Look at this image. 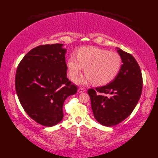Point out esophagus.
Wrapping results in <instances>:
<instances>
[{
	"mask_svg": "<svg viewBox=\"0 0 158 158\" xmlns=\"http://www.w3.org/2000/svg\"><path fill=\"white\" fill-rule=\"evenodd\" d=\"M85 92V89H83V88H79L78 89V92L79 93H83V92Z\"/></svg>",
	"mask_w": 158,
	"mask_h": 158,
	"instance_id": "34e87169",
	"label": "esophagus"
}]
</instances>
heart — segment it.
Segmentation results:
<instances>
[{"instance_id":"1","label":"heart","mask_w":158,"mask_h":158,"mask_svg":"<svg viewBox=\"0 0 158 158\" xmlns=\"http://www.w3.org/2000/svg\"><path fill=\"white\" fill-rule=\"evenodd\" d=\"M69 76L75 79L85 67V77L77 83L80 85L92 81L96 85H105L113 81L122 68V58L118 53L94 47H83L79 49L77 58L71 56L67 60Z\"/></svg>"}]
</instances>
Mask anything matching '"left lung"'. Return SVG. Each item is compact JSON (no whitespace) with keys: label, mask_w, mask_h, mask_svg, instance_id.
<instances>
[{"label":"left lung","mask_w":158,"mask_h":158,"mask_svg":"<svg viewBox=\"0 0 158 158\" xmlns=\"http://www.w3.org/2000/svg\"><path fill=\"white\" fill-rule=\"evenodd\" d=\"M117 49L123 64L116 78L106 85L88 91L94 116L107 127L117 125L132 113L143 88L142 74L135 58Z\"/></svg>","instance_id":"8db88e82"}]
</instances>
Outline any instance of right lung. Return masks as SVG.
Masks as SVG:
<instances>
[{
    "label": "right lung",
    "instance_id": "add662e5",
    "mask_svg": "<svg viewBox=\"0 0 158 158\" xmlns=\"http://www.w3.org/2000/svg\"><path fill=\"white\" fill-rule=\"evenodd\" d=\"M63 46L36 47L23 57L16 71L15 90L23 109L46 127L61 122L64 102L77 92V87L66 77V49Z\"/></svg>",
    "mask_w": 158,
    "mask_h": 158
}]
</instances>
